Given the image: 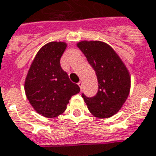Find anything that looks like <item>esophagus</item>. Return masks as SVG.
<instances>
[{
    "instance_id": "34e87169",
    "label": "esophagus",
    "mask_w": 156,
    "mask_h": 156,
    "mask_svg": "<svg viewBox=\"0 0 156 156\" xmlns=\"http://www.w3.org/2000/svg\"><path fill=\"white\" fill-rule=\"evenodd\" d=\"M78 86L80 87V90H81V89H82V81H79V82H78Z\"/></svg>"
}]
</instances>
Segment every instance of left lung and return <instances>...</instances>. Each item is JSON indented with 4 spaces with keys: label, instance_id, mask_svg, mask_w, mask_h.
<instances>
[{
    "label": "left lung",
    "instance_id": "obj_1",
    "mask_svg": "<svg viewBox=\"0 0 156 156\" xmlns=\"http://www.w3.org/2000/svg\"><path fill=\"white\" fill-rule=\"evenodd\" d=\"M77 46L94 69L99 86L94 96L87 97L84 94L81 96L95 117H112L128 98L130 88L129 72L113 49L103 42L81 41Z\"/></svg>",
    "mask_w": 156,
    "mask_h": 156
}]
</instances>
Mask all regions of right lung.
I'll use <instances>...</instances> for the list:
<instances>
[{"label": "right lung", "mask_w": 156, "mask_h": 156, "mask_svg": "<svg viewBox=\"0 0 156 156\" xmlns=\"http://www.w3.org/2000/svg\"><path fill=\"white\" fill-rule=\"evenodd\" d=\"M67 44L51 42L37 52L28 71L25 91L29 102L39 114L55 118L62 114L73 95L80 92L62 69L60 59Z\"/></svg>", "instance_id": "obj_1"}]
</instances>
